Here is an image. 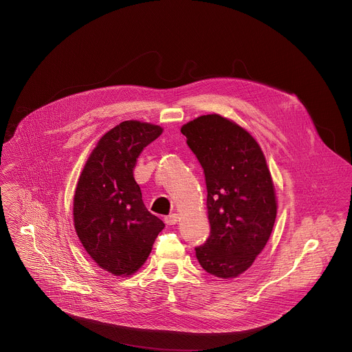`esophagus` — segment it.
Returning <instances> with one entry per match:
<instances>
[{"instance_id":"esophagus-1","label":"esophagus","mask_w":352,"mask_h":352,"mask_svg":"<svg viewBox=\"0 0 352 352\" xmlns=\"http://www.w3.org/2000/svg\"><path fill=\"white\" fill-rule=\"evenodd\" d=\"M178 214H175V213H173V214H170V216H167L166 219H164V223L167 224V226H174V224H177L178 223Z\"/></svg>"}]
</instances>
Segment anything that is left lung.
<instances>
[{"label":"left lung","mask_w":352,"mask_h":352,"mask_svg":"<svg viewBox=\"0 0 352 352\" xmlns=\"http://www.w3.org/2000/svg\"><path fill=\"white\" fill-rule=\"evenodd\" d=\"M204 168L210 235L195 248L208 273L235 278L266 246L277 216L272 174L261 146L248 131L219 114L182 125Z\"/></svg>","instance_id":"8db88e82"}]
</instances>
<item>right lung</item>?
Segmentation results:
<instances>
[{"mask_svg":"<svg viewBox=\"0 0 352 352\" xmlns=\"http://www.w3.org/2000/svg\"><path fill=\"white\" fill-rule=\"evenodd\" d=\"M163 128L124 121L102 136L80 173L74 224L90 258L114 276L142 267L164 223L150 213L133 178L136 159Z\"/></svg>","mask_w":352,"mask_h":352,"instance_id":"add662e5","label":"right lung"}]
</instances>
